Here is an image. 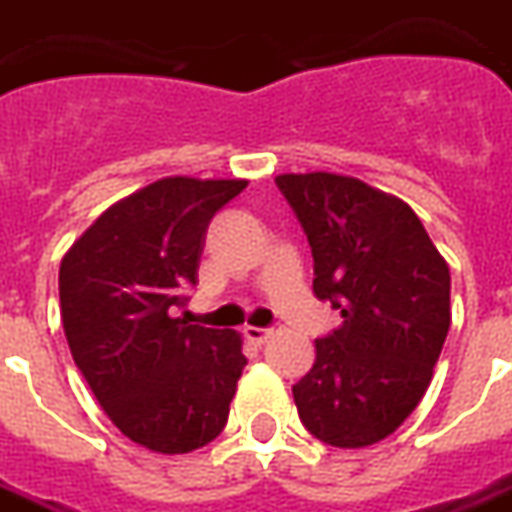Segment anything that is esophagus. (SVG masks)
Returning a JSON list of instances; mask_svg holds the SVG:
<instances>
[{
  "label": "esophagus",
  "mask_w": 512,
  "mask_h": 512,
  "mask_svg": "<svg viewBox=\"0 0 512 512\" xmlns=\"http://www.w3.org/2000/svg\"><path fill=\"white\" fill-rule=\"evenodd\" d=\"M246 340L252 345H266L274 334H277V329H260V326H246L244 329Z\"/></svg>",
  "instance_id": "esophagus-1"
}]
</instances>
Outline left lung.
<instances>
[{
	"instance_id": "obj_1",
	"label": "left lung",
	"mask_w": 512,
	"mask_h": 512,
	"mask_svg": "<svg viewBox=\"0 0 512 512\" xmlns=\"http://www.w3.org/2000/svg\"><path fill=\"white\" fill-rule=\"evenodd\" d=\"M277 186L312 246V290L343 318L293 386L299 417L332 447H370L430 386L452 321L450 266L408 202L365 180L288 172Z\"/></svg>"
}]
</instances>
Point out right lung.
Wrapping results in <instances>:
<instances>
[{
  "instance_id": "add662e5",
  "label": "right lung",
  "mask_w": 512,
  "mask_h": 512,
  "mask_svg": "<svg viewBox=\"0 0 512 512\" xmlns=\"http://www.w3.org/2000/svg\"><path fill=\"white\" fill-rule=\"evenodd\" d=\"M249 180L172 175L109 205L60 263L62 329L95 400L123 436L161 455L222 433L244 373L230 329L172 318L197 285L213 213Z\"/></svg>"
}]
</instances>
